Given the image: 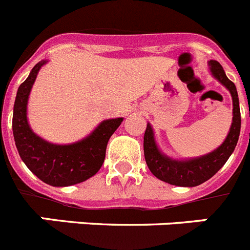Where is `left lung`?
Wrapping results in <instances>:
<instances>
[{"instance_id":"1","label":"left lung","mask_w":250,"mask_h":250,"mask_svg":"<svg viewBox=\"0 0 250 250\" xmlns=\"http://www.w3.org/2000/svg\"><path fill=\"white\" fill-rule=\"evenodd\" d=\"M211 74L230 91L233 98V123L225 141L219 147L202 158L190 160H173L159 151L150 124L144 135V155L147 167L158 179L178 187H196L207 182L227 163L237 146L240 132V109L237 87L225 75L218 61H210Z\"/></svg>"}]
</instances>
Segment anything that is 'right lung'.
<instances>
[{
	"label": "right lung",
	"instance_id": "add662e5",
	"mask_svg": "<svg viewBox=\"0 0 250 250\" xmlns=\"http://www.w3.org/2000/svg\"><path fill=\"white\" fill-rule=\"evenodd\" d=\"M45 62L36 63L20 85L13 106V138L20 156L37 178L52 187H68L85 182L100 170L107 141L123 118L103 121L91 135L75 144L55 145L39 138L28 126L26 110L31 87Z\"/></svg>",
	"mask_w": 250,
	"mask_h": 250
}]
</instances>
